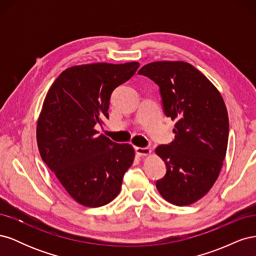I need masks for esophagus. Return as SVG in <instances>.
<instances>
[{
    "label": "esophagus",
    "mask_w": 256,
    "mask_h": 256,
    "mask_svg": "<svg viewBox=\"0 0 256 256\" xmlns=\"http://www.w3.org/2000/svg\"><path fill=\"white\" fill-rule=\"evenodd\" d=\"M136 152L138 156H147L152 152V150L148 147H136Z\"/></svg>",
    "instance_id": "esophagus-1"
}]
</instances>
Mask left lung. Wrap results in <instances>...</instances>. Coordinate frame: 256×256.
Masks as SVG:
<instances>
[{"mask_svg": "<svg viewBox=\"0 0 256 256\" xmlns=\"http://www.w3.org/2000/svg\"><path fill=\"white\" fill-rule=\"evenodd\" d=\"M156 83L164 114L175 120V140L159 145L166 174L156 182L161 196L177 206L202 198L218 178L228 141V115L219 90L186 62H154L138 72Z\"/></svg>", "mask_w": 256, "mask_h": 256, "instance_id": "left-lung-1", "label": "left lung"}]
</instances>
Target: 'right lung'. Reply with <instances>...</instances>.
Returning <instances> with one entry per match:
<instances>
[{
	"label": "right lung",
	"instance_id": "1",
	"mask_svg": "<svg viewBox=\"0 0 256 256\" xmlns=\"http://www.w3.org/2000/svg\"><path fill=\"white\" fill-rule=\"evenodd\" d=\"M140 64L72 66L53 82L37 122L42 159L76 202L86 207L110 203L134 159L130 144H118L95 129L109 118L113 90Z\"/></svg>",
	"mask_w": 256,
	"mask_h": 256
}]
</instances>
